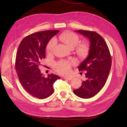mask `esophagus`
I'll list each match as a JSON object with an SVG mask.
<instances>
[{
  "mask_svg": "<svg viewBox=\"0 0 127 127\" xmlns=\"http://www.w3.org/2000/svg\"><path fill=\"white\" fill-rule=\"evenodd\" d=\"M63 78L64 79H67V80H71L73 78L72 77H64Z\"/></svg>",
  "mask_w": 127,
  "mask_h": 127,
  "instance_id": "obj_1",
  "label": "esophagus"
}]
</instances>
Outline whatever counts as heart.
<instances>
[{
    "label": "heart",
    "mask_w": 127,
    "mask_h": 127,
    "mask_svg": "<svg viewBox=\"0 0 127 127\" xmlns=\"http://www.w3.org/2000/svg\"><path fill=\"white\" fill-rule=\"evenodd\" d=\"M59 39L70 49H74L80 42L79 37L77 34L72 32L63 33L59 36ZM56 44L57 40L55 38L50 40L47 46V52L48 53H52ZM90 49V45L87 43L79 44L76 48L77 55L80 58H85L89 53ZM71 67V64L66 60L59 61L55 63L54 65L55 69L60 74L63 75H68L70 74Z\"/></svg>",
    "instance_id": "obj_1"
}]
</instances>
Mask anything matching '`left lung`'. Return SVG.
<instances>
[{"label":"left lung","mask_w":127,"mask_h":127,"mask_svg":"<svg viewBox=\"0 0 127 127\" xmlns=\"http://www.w3.org/2000/svg\"><path fill=\"white\" fill-rule=\"evenodd\" d=\"M76 32L88 38L90 49L87 57L78 67L79 71H85V80L83 81L81 87L73 92L80 98H90L96 95L105 85L112 59L108 46L99 34L81 30Z\"/></svg>","instance_id":"left-lung-1"}]
</instances>
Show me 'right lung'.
<instances>
[{
  "label": "right lung",
  "instance_id": "add662e5",
  "mask_svg": "<svg viewBox=\"0 0 127 127\" xmlns=\"http://www.w3.org/2000/svg\"><path fill=\"white\" fill-rule=\"evenodd\" d=\"M59 30L35 32L24 37L19 45L16 56L15 69L19 80L30 95L44 99L52 94L53 84L60 77L53 74L45 77L41 73L40 61L45 58V50L49 40Z\"/></svg>",
  "mask_w": 127,
  "mask_h": 127
}]
</instances>
